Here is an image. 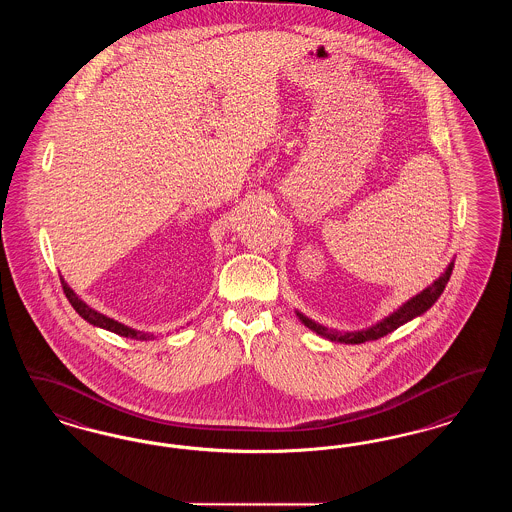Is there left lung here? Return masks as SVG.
Instances as JSON below:
<instances>
[{"label":"left lung","instance_id":"8db88e82","mask_svg":"<svg viewBox=\"0 0 512 512\" xmlns=\"http://www.w3.org/2000/svg\"><path fill=\"white\" fill-rule=\"evenodd\" d=\"M451 270H453V261L440 274V278H436L429 287H425L421 293L411 297L402 307L396 308L392 314H389L387 318H383L381 322L373 324L371 328L358 329V331H337V329H329L326 326H322V324H318V322H314V320H310L308 316L301 314L299 310H295V314L299 316V320L308 329H312L316 335H322V337H326V339L333 341V343L360 345V343H366V341H375V339H381V337L389 335L394 329L408 324L409 320L421 316L423 312H427L438 301L442 291L446 289V284L450 282Z\"/></svg>","mask_w":512,"mask_h":512}]
</instances>
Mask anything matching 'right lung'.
Returning a JSON list of instances; mask_svg holds the SVG:
<instances>
[{
    "label": "right lung",
    "instance_id": "add662e5",
    "mask_svg": "<svg viewBox=\"0 0 512 512\" xmlns=\"http://www.w3.org/2000/svg\"><path fill=\"white\" fill-rule=\"evenodd\" d=\"M62 289L66 293V299L70 301V305L74 307V310L82 316L83 320H87L91 326L95 328H103L106 331H112L116 335H122V337H129V339H137V341H150L154 339V333H146V331H139V329L129 328V326H123L120 322H116L114 318H108L101 312L93 310L87 303H83L82 299L74 293V289L68 286L64 282V278L61 276Z\"/></svg>",
    "mask_w": 512,
    "mask_h": 512
}]
</instances>
